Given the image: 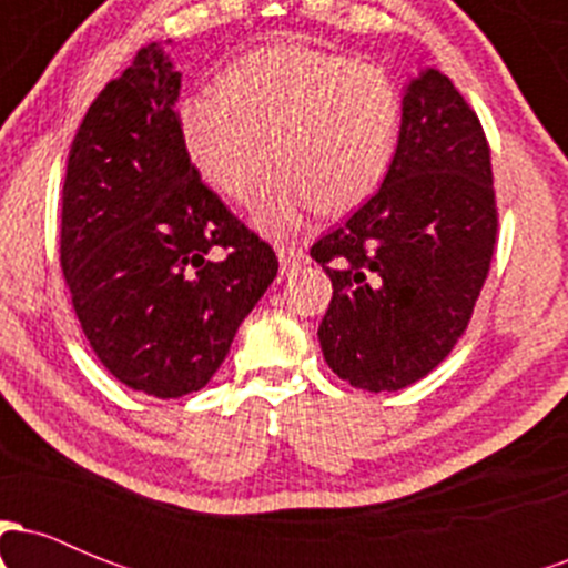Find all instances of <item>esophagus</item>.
Segmentation results:
<instances>
[{"label": "esophagus", "mask_w": 568, "mask_h": 568, "mask_svg": "<svg viewBox=\"0 0 568 568\" xmlns=\"http://www.w3.org/2000/svg\"><path fill=\"white\" fill-rule=\"evenodd\" d=\"M277 258H280V270L291 272L293 266L304 262V251L296 245H277Z\"/></svg>", "instance_id": "obj_1"}]
</instances>
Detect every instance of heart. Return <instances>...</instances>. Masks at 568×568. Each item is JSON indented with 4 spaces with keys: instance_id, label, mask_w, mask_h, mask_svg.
<instances>
[{
    "instance_id": "b5f03b06",
    "label": "heart",
    "mask_w": 568,
    "mask_h": 568,
    "mask_svg": "<svg viewBox=\"0 0 568 568\" xmlns=\"http://www.w3.org/2000/svg\"><path fill=\"white\" fill-rule=\"evenodd\" d=\"M179 120L189 160L232 200L253 192L270 146L277 168L251 219L283 234L315 205L336 216L379 189L400 139L403 103L374 63L275 44L234 61L221 88L186 95Z\"/></svg>"
}]
</instances>
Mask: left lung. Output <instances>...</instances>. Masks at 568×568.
<instances>
[{
  "label": "left lung",
  "instance_id": "left-lung-1",
  "mask_svg": "<svg viewBox=\"0 0 568 568\" xmlns=\"http://www.w3.org/2000/svg\"><path fill=\"white\" fill-rule=\"evenodd\" d=\"M491 184L480 120L446 74L422 69L382 189L310 251L334 285L317 338L338 379L395 393L454 349L497 243Z\"/></svg>",
  "mask_w": 568,
  "mask_h": 568
}]
</instances>
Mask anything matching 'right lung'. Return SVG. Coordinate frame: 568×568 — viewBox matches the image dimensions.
Returning <instances> with one entry per match:
<instances>
[{
    "label": "right lung",
    "mask_w": 568,
    "mask_h": 568,
    "mask_svg": "<svg viewBox=\"0 0 568 568\" xmlns=\"http://www.w3.org/2000/svg\"><path fill=\"white\" fill-rule=\"evenodd\" d=\"M171 44V42H168ZM160 42L90 103L67 162L61 270L98 361L154 397L211 382L277 256L202 184Z\"/></svg>",
    "instance_id": "add662e5"
}]
</instances>
